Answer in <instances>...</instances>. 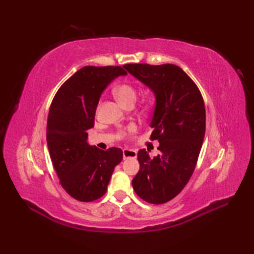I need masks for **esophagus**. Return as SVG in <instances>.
Here are the masks:
<instances>
[{
    "instance_id": "1",
    "label": "esophagus",
    "mask_w": 254,
    "mask_h": 254,
    "mask_svg": "<svg viewBox=\"0 0 254 254\" xmlns=\"http://www.w3.org/2000/svg\"><path fill=\"white\" fill-rule=\"evenodd\" d=\"M137 156V152L134 150H131V149H124L123 150V157L124 159L127 158H136Z\"/></svg>"
}]
</instances>
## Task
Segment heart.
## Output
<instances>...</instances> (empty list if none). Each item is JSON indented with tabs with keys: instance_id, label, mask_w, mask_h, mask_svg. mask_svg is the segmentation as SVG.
Listing matches in <instances>:
<instances>
[{
	"instance_id": "b5f03b06",
	"label": "heart",
	"mask_w": 254,
	"mask_h": 254,
	"mask_svg": "<svg viewBox=\"0 0 254 254\" xmlns=\"http://www.w3.org/2000/svg\"><path fill=\"white\" fill-rule=\"evenodd\" d=\"M114 94L118 98V100L125 106L133 105L137 99V90L135 89L134 86H132L131 83H127V82L121 83V84H119V86H117L114 89ZM143 106L146 110H149V108L152 106L151 100H147L146 102H144ZM135 130H136V128L133 125L128 127L127 131H125L123 133V136H128V135L132 134Z\"/></svg>"
}]
</instances>
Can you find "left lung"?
Returning <instances> with one entry per match:
<instances>
[{"mask_svg": "<svg viewBox=\"0 0 254 254\" xmlns=\"http://www.w3.org/2000/svg\"><path fill=\"white\" fill-rule=\"evenodd\" d=\"M129 73L155 94L151 140L159 141L158 156L138 151L139 171L132 180L136 194L160 204L176 197L195 170L206 132V110L201 93L179 66L125 64Z\"/></svg>", "mask_w": 254, "mask_h": 254, "instance_id": "obj_1", "label": "left lung"}]
</instances>
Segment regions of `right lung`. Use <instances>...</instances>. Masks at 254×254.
<instances>
[{"instance_id": "1", "label": "right lung", "mask_w": 254, "mask_h": 254, "mask_svg": "<svg viewBox=\"0 0 254 254\" xmlns=\"http://www.w3.org/2000/svg\"><path fill=\"white\" fill-rule=\"evenodd\" d=\"M127 72L120 66H86L58 90L47 118L46 140L60 184L68 194L89 202L105 194L115 167L122 161L119 148L91 147L87 131L107 84Z\"/></svg>"}]
</instances>
